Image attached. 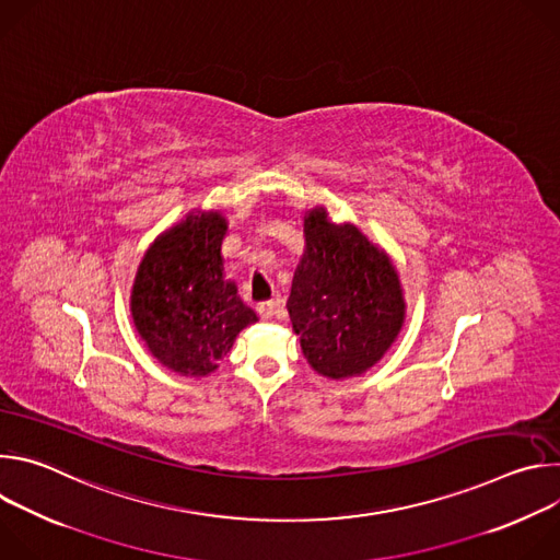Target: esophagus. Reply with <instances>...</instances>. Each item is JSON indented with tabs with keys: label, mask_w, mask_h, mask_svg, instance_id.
I'll return each mask as SVG.
<instances>
[{
	"label": "esophagus",
	"mask_w": 560,
	"mask_h": 560,
	"mask_svg": "<svg viewBox=\"0 0 560 560\" xmlns=\"http://www.w3.org/2000/svg\"><path fill=\"white\" fill-rule=\"evenodd\" d=\"M277 312H279V301H261L259 303V314L264 316V318H275L277 316Z\"/></svg>",
	"instance_id": "obj_1"
}]
</instances>
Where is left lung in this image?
<instances>
[{
	"label": "left lung",
	"instance_id": "left-lung-1",
	"mask_svg": "<svg viewBox=\"0 0 560 560\" xmlns=\"http://www.w3.org/2000/svg\"><path fill=\"white\" fill-rule=\"evenodd\" d=\"M305 250L288 301L310 368L352 378L374 368L406 324V296L389 255L324 206L303 214Z\"/></svg>",
	"mask_w": 560,
	"mask_h": 560
}]
</instances>
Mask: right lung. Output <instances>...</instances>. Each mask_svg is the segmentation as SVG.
<instances>
[{
  "instance_id": "1",
  "label": "right lung",
  "mask_w": 560,
  "mask_h": 560,
  "mask_svg": "<svg viewBox=\"0 0 560 560\" xmlns=\"http://www.w3.org/2000/svg\"><path fill=\"white\" fill-rule=\"evenodd\" d=\"M228 219L190 210L145 250L130 290V314L148 352L182 376H208L236 335L259 322L225 279Z\"/></svg>"
}]
</instances>
